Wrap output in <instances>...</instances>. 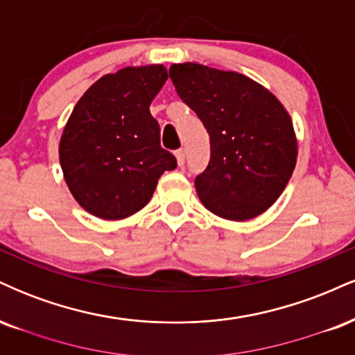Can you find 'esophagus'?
Segmentation results:
<instances>
[{
	"mask_svg": "<svg viewBox=\"0 0 355 355\" xmlns=\"http://www.w3.org/2000/svg\"><path fill=\"white\" fill-rule=\"evenodd\" d=\"M175 157H177V164H178V166H182L183 164H185V152H183L182 148L175 152Z\"/></svg>",
	"mask_w": 355,
	"mask_h": 355,
	"instance_id": "esophagus-1",
	"label": "esophagus"
}]
</instances>
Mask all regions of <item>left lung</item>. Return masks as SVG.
<instances>
[{"mask_svg":"<svg viewBox=\"0 0 355 355\" xmlns=\"http://www.w3.org/2000/svg\"><path fill=\"white\" fill-rule=\"evenodd\" d=\"M170 78L210 137V162L195 178L200 202L237 222L263 214L295 168L297 138L287 110L235 71L180 63L170 67Z\"/></svg>","mask_w":355,"mask_h":355,"instance_id":"obj_1","label":"left lung"}]
</instances>
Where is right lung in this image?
Here are the masks:
<instances>
[{"mask_svg":"<svg viewBox=\"0 0 355 355\" xmlns=\"http://www.w3.org/2000/svg\"><path fill=\"white\" fill-rule=\"evenodd\" d=\"M168 78L164 64L126 67L101 76L73 108L60 140V164L75 200L95 217L141 210L177 158L160 145L150 103Z\"/></svg>","mask_w":355,"mask_h":355,"instance_id":"obj_1","label":"right lung"}]
</instances>
